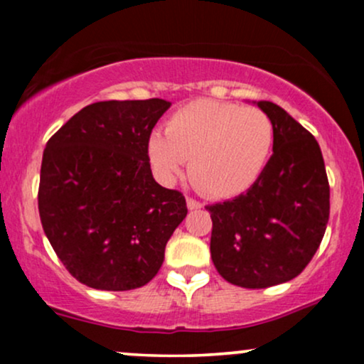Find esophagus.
<instances>
[{
    "instance_id": "1",
    "label": "esophagus",
    "mask_w": 364,
    "mask_h": 364,
    "mask_svg": "<svg viewBox=\"0 0 364 364\" xmlns=\"http://www.w3.org/2000/svg\"><path fill=\"white\" fill-rule=\"evenodd\" d=\"M186 207L190 208V210H196V208H202V203L196 202L193 198H186Z\"/></svg>"
}]
</instances>
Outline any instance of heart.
Listing matches in <instances>:
<instances>
[{
	"mask_svg": "<svg viewBox=\"0 0 364 364\" xmlns=\"http://www.w3.org/2000/svg\"><path fill=\"white\" fill-rule=\"evenodd\" d=\"M164 132H152L147 156L156 176L173 185L190 161V178L214 198L245 193L269 164L274 124L257 107L196 99L166 119Z\"/></svg>",
	"mask_w": 364,
	"mask_h": 364,
	"instance_id": "1",
	"label": "heart"
}]
</instances>
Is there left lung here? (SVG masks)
<instances>
[{"mask_svg": "<svg viewBox=\"0 0 364 364\" xmlns=\"http://www.w3.org/2000/svg\"><path fill=\"white\" fill-rule=\"evenodd\" d=\"M274 124V154L246 193L205 208L217 272L246 289L287 282L303 272L325 235L330 188L318 141L269 101L255 102Z\"/></svg>", "mask_w": 364, "mask_h": 364, "instance_id": "left-lung-1", "label": "left lung"}]
</instances>
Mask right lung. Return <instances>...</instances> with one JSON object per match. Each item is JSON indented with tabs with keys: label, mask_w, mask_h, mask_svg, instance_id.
Masks as SVG:
<instances>
[{
	"label": "right lung",
	"mask_w": 364,
	"mask_h": 364,
	"mask_svg": "<svg viewBox=\"0 0 364 364\" xmlns=\"http://www.w3.org/2000/svg\"><path fill=\"white\" fill-rule=\"evenodd\" d=\"M171 107L164 99L85 106L46 144L39 215L70 274L101 291H129L156 277L188 214L179 191L152 176L147 140Z\"/></svg>",
	"instance_id": "add662e5"
}]
</instances>
